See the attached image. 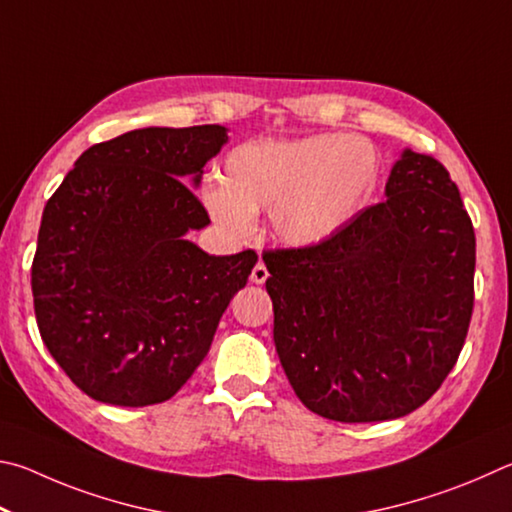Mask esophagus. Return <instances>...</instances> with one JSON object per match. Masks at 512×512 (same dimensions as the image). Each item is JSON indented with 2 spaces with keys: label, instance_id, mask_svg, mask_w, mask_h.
Here are the masks:
<instances>
[{
  "label": "esophagus",
  "instance_id": "esophagus-1",
  "mask_svg": "<svg viewBox=\"0 0 512 512\" xmlns=\"http://www.w3.org/2000/svg\"><path fill=\"white\" fill-rule=\"evenodd\" d=\"M267 276H270V272H267V267L263 265V263H256L254 265V270H251V283H256V285H263L265 281H267Z\"/></svg>",
  "mask_w": 512,
  "mask_h": 512
}]
</instances>
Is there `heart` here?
Wrapping results in <instances>:
<instances>
[{"instance_id": "obj_1", "label": "heart", "mask_w": 512, "mask_h": 512, "mask_svg": "<svg viewBox=\"0 0 512 512\" xmlns=\"http://www.w3.org/2000/svg\"><path fill=\"white\" fill-rule=\"evenodd\" d=\"M380 170V152L362 137L251 139L227 152L220 186H204L202 202L231 238H249L256 213L267 211L283 245L312 247L337 236L362 211Z\"/></svg>"}]
</instances>
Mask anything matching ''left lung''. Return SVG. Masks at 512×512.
Masks as SVG:
<instances>
[{"mask_svg": "<svg viewBox=\"0 0 512 512\" xmlns=\"http://www.w3.org/2000/svg\"><path fill=\"white\" fill-rule=\"evenodd\" d=\"M384 195L326 242L263 251L283 371L303 405L339 423L425 405L470 328L477 240L450 173L405 150Z\"/></svg>", "mask_w": 512, "mask_h": 512, "instance_id": "1", "label": "left lung"}]
</instances>
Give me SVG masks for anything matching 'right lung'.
Returning <instances> with one entry per match:
<instances>
[{
  "mask_svg": "<svg viewBox=\"0 0 512 512\" xmlns=\"http://www.w3.org/2000/svg\"><path fill=\"white\" fill-rule=\"evenodd\" d=\"M222 125L141 128L76 159L42 213L31 267L35 319L53 360L89 398L146 407L200 366L256 251L209 256L202 168Z\"/></svg>",
  "mask_w": 512,
  "mask_h": 512,
  "instance_id": "obj_1",
  "label": "right lung"
}]
</instances>
